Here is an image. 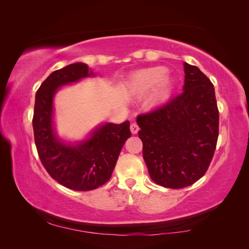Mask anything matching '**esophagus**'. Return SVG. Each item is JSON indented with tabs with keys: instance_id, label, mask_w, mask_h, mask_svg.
I'll return each mask as SVG.
<instances>
[{
	"instance_id": "1",
	"label": "esophagus",
	"mask_w": 249,
	"mask_h": 249,
	"mask_svg": "<svg viewBox=\"0 0 249 249\" xmlns=\"http://www.w3.org/2000/svg\"><path fill=\"white\" fill-rule=\"evenodd\" d=\"M138 130H140V127H138V125L136 123L130 124V132H132V134H137Z\"/></svg>"
}]
</instances>
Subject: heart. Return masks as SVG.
<instances>
[{
	"instance_id": "1",
	"label": "heart",
	"mask_w": 249,
	"mask_h": 249,
	"mask_svg": "<svg viewBox=\"0 0 249 249\" xmlns=\"http://www.w3.org/2000/svg\"><path fill=\"white\" fill-rule=\"evenodd\" d=\"M167 69L163 67H154L137 71L130 77L128 81V89L136 94H142L158 86V89L151 95L150 102L156 103L163 100L168 95L170 88L169 79L166 77Z\"/></svg>"
}]
</instances>
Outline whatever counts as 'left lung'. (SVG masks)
<instances>
[{"label":"left lung","instance_id":"8db88e82","mask_svg":"<svg viewBox=\"0 0 249 249\" xmlns=\"http://www.w3.org/2000/svg\"><path fill=\"white\" fill-rule=\"evenodd\" d=\"M183 91L137 116L142 157L155 183L181 189L204 176L218 137V108L210 79L184 62Z\"/></svg>","mask_w":249,"mask_h":249}]
</instances>
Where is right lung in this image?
I'll return each instance as SVG.
<instances>
[{"label": "right lung", "instance_id": "1", "mask_svg": "<svg viewBox=\"0 0 249 249\" xmlns=\"http://www.w3.org/2000/svg\"><path fill=\"white\" fill-rule=\"evenodd\" d=\"M94 73L77 62L53 71L36 92L33 128L39 159L53 179L71 190L90 191L107 182L122 148L130 137L129 122L107 123L88 140L69 145L56 136L53 125V101L59 88Z\"/></svg>", "mask_w": 249, "mask_h": 249}]
</instances>
